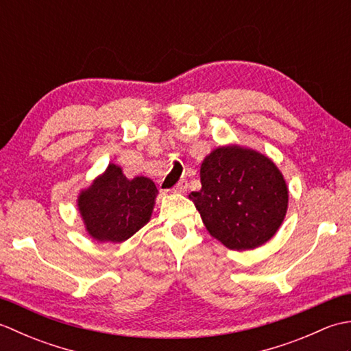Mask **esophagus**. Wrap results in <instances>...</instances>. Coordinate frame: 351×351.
<instances>
[{
    "label": "esophagus",
    "mask_w": 351,
    "mask_h": 351,
    "mask_svg": "<svg viewBox=\"0 0 351 351\" xmlns=\"http://www.w3.org/2000/svg\"><path fill=\"white\" fill-rule=\"evenodd\" d=\"M187 187H189L187 181L181 180V181H178V184L173 187V191L175 193H185V191H187Z\"/></svg>",
    "instance_id": "esophagus-1"
}]
</instances>
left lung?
Segmentation results:
<instances>
[{
  "label": "left lung",
  "instance_id": "8db88e82",
  "mask_svg": "<svg viewBox=\"0 0 351 351\" xmlns=\"http://www.w3.org/2000/svg\"><path fill=\"white\" fill-rule=\"evenodd\" d=\"M200 182L189 197L208 232L229 249L263 245L285 219L287 182L270 158L252 149L217 147L202 162Z\"/></svg>",
  "mask_w": 351,
  "mask_h": 351
}]
</instances>
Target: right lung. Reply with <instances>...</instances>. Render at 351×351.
<instances>
[{"label": "right lung", "instance_id": "1", "mask_svg": "<svg viewBox=\"0 0 351 351\" xmlns=\"http://www.w3.org/2000/svg\"><path fill=\"white\" fill-rule=\"evenodd\" d=\"M156 193L149 178L128 180L121 167L110 164L106 173L81 191L78 210L92 238L122 243L151 219Z\"/></svg>", "mask_w": 351, "mask_h": 351}]
</instances>
